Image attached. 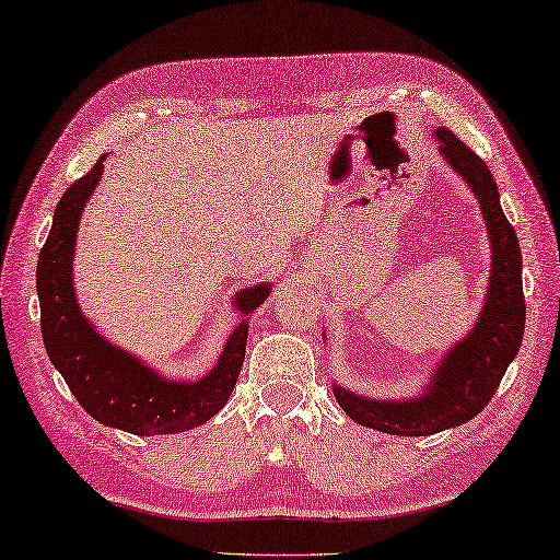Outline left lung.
Segmentation results:
<instances>
[{"label": "left lung", "mask_w": 560, "mask_h": 560, "mask_svg": "<svg viewBox=\"0 0 560 560\" xmlns=\"http://www.w3.org/2000/svg\"><path fill=\"white\" fill-rule=\"evenodd\" d=\"M439 153L479 198L491 242V278L481 316L463 340L453 345L433 371L429 388L412 400H374L332 385L335 400L357 424L395 433L431 436L459 427L489 405L513 362L525 332L523 254L511 222L503 215L499 186L487 163L448 129H436Z\"/></svg>", "instance_id": "obj_1"}]
</instances>
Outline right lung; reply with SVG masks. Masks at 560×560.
Instances as JSON below:
<instances>
[{
  "label": "right lung",
  "mask_w": 560,
  "mask_h": 560,
  "mask_svg": "<svg viewBox=\"0 0 560 560\" xmlns=\"http://www.w3.org/2000/svg\"><path fill=\"white\" fill-rule=\"evenodd\" d=\"M103 160L73 182L57 203L52 230L37 258L35 282L40 300V328L49 362L65 376L69 390L95 421L139 436H160L201 427L225 407L237 385L246 352L248 320L232 330L218 366L201 381H170L141 364L121 347L107 342L83 316L73 292V248L79 220L95 184L103 175ZM270 284L242 290V314H252L266 302Z\"/></svg>",
  "instance_id": "add662e5"
}]
</instances>
